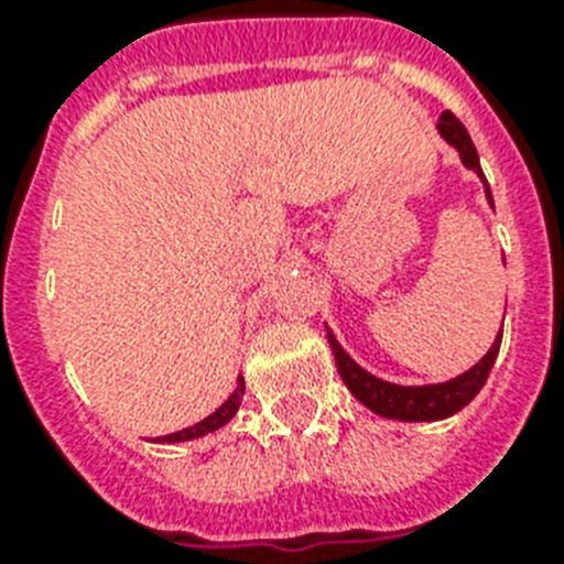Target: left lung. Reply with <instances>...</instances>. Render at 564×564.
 Instances as JSON below:
<instances>
[{"label":"left lung","instance_id":"left-lung-1","mask_svg":"<svg viewBox=\"0 0 564 564\" xmlns=\"http://www.w3.org/2000/svg\"><path fill=\"white\" fill-rule=\"evenodd\" d=\"M438 134L454 145L468 170H474L480 175L482 187H486V198H489V204L495 207V202H491V189L480 170L477 149H474L471 137H468L463 122H459L451 110H445V113L438 117ZM500 336H503V327H500L498 339L491 343L489 354H486L477 366H471V369L465 371V375L454 377V380H445V383L430 386H398L389 383V380H380V377L360 369V366L343 351V345L336 343V336L330 334V330H327V343L334 348L336 369L343 375L345 386H348L354 398L360 403H366L371 412L383 415V419L398 421H438L447 419V415H454V412H459L463 406H468V403L474 401V394L480 392L482 383H486V377H489L491 366H495V357H498L500 351Z\"/></svg>","mask_w":564,"mask_h":564}]
</instances>
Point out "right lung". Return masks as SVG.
<instances>
[{
    "label": "right lung",
    "instance_id": "obj_1",
    "mask_svg": "<svg viewBox=\"0 0 564 564\" xmlns=\"http://www.w3.org/2000/svg\"><path fill=\"white\" fill-rule=\"evenodd\" d=\"M242 394H246V380L239 377L234 394H230L228 401L221 403L219 410L213 412V415H207V419L198 421V424H193V427H187V430H178V433H170V436H158V442H189V438H198V436H204V433H213V430L225 427V424H228V421L237 415Z\"/></svg>",
    "mask_w": 564,
    "mask_h": 564
}]
</instances>
